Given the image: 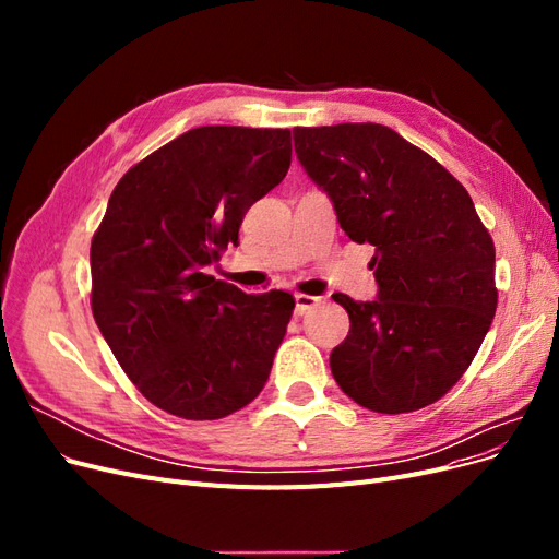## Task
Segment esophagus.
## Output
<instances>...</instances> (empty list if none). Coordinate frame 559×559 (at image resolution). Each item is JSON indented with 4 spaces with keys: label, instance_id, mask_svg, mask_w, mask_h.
<instances>
[{
    "label": "esophagus",
    "instance_id": "1",
    "mask_svg": "<svg viewBox=\"0 0 559 559\" xmlns=\"http://www.w3.org/2000/svg\"><path fill=\"white\" fill-rule=\"evenodd\" d=\"M321 302V298H314V296H308V294H296V314H306L310 312L312 308H317Z\"/></svg>",
    "mask_w": 559,
    "mask_h": 559
}]
</instances>
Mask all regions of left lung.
<instances>
[{"label":"left lung","instance_id":"8db88e82","mask_svg":"<svg viewBox=\"0 0 559 559\" xmlns=\"http://www.w3.org/2000/svg\"><path fill=\"white\" fill-rule=\"evenodd\" d=\"M308 177L352 242L376 247L378 298L333 300L349 333L331 352L337 386L373 413H413L464 376L497 310L495 242L464 186L380 123L294 128Z\"/></svg>","mask_w":559,"mask_h":559}]
</instances>
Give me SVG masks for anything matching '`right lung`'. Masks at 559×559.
Wrapping results in <instances>:
<instances>
[{
	"mask_svg": "<svg viewBox=\"0 0 559 559\" xmlns=\"http://www.w3.org/2000/svg\"><path fill=\"white\" fill-rule=\"evenodd\" d=\"M292 132L202 126L132 165L91 245V308L126 376L160 411L222 419L261 394L296 300L205 273L286 177Z\"/></svg>",
	"mask_w": 559,
	"mask_h": 559,
	"instance_id": "1",
	"label": "right lung"
}]
</instances>
